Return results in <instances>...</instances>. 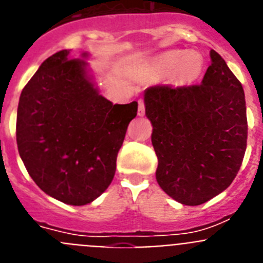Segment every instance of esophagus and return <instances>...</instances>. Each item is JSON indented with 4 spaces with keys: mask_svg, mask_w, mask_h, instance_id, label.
Returning a JSON list of instances; mask_svg holds the SVG:
<instances>
[{
    "mask_svg": "<svg viewBox=\"0 0 263 263\" xmlns=\"http://www.w3.org/2000/svg\"><path fill=\"white\" fill-rule=\"evenodd\" d=\"M138 116H145V101L143 100L138 101Z\"/></svg>",
    "mask_w": 263,
    "mask_h": 263,
    "instance_id": "obj_1",
    "label": "esophagus"
}]
</instances>
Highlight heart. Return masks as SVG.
Wrapping results in <instances>:
<instances>
[{
  "instance_id": "b5f03b06",
  "label": "heart",
  "mask_w": 263,
  "mask_h": 263,
  "mask_svg": "<svg viewBox=\"0 0 263 263\" xmlns=\"http://www.w3.org/2000/svg\"><path fill=\"white\" fill-rule=\"evenodd\" d=\"M158 66L163 72H173L180 84H192L203 71V58L197 52L168 51L158 59Z\"/></svg>"
}]
</instances>
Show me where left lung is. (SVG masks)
<instances>
[{"label": "left lung", "mask_w": 263, "mask_h": 263, "mask_svg": "<svg viewBox=\"0 0 263 263\" xmlns=\"http://www.w3.org/2000/svg\"><path fill=\"white\" fill-rule=\"evenodd\" d=\"M201 84L145 90L160 188L184 205H200L227 190L246 150L242 85L215 50Z\"/></svg>", "instance_id": "1"}]
</instances>
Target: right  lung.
I'll return each mask as SVG.
<instances>
[{"label": "right lung", "instance_id": "right-lung-1", "mask_svg": "<svg viewBox=\"0 0 263 263\" xmlns=\"http://www.w3.org/2000/svg\"><path fill=\"white\" fill-rule=\"evenodd\" d=\"M87 66L69 50L51 55L22 89L17 110L27 173L42 191L69 205H85L109 187L138 110L137 101L113 105L101 96Z\"/></svg>", "mask_w": 263, "mask_h": 263}]
</instances>
